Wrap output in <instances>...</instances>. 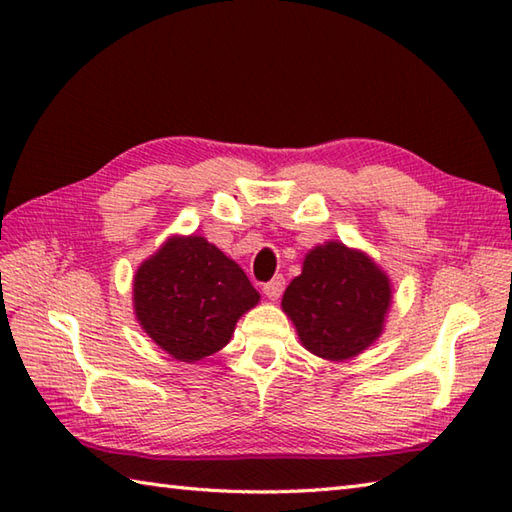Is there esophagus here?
Wrapping results in <instances>:
<instances>
[{
  "mask_svg": "<svg viewBox=\"0 0 512 512\" xmlns=\"http://www.w3.org/2000/svg\"><path fill=\"white\" fill-rule=\"evenodd\" d=\"M263 291H265V295H267L269 300H278L280 295H282V291H285V278H282V276L271 278L267 285L263 287Z\"/></svg>",
  "mask_w": 512,
  "mask_h": 512,
  "instance_id": "1",
  "label": "esophagus"
}]
</instances>
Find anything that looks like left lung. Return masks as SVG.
Here are the masks:
<instances>
[{
	"mask_svg": "<svg viewBox=\"0 0 512 512\" xmlns=\"http://www.w3.org/2000/svg\"><path fill=\"white\" fill-rule=\"evenodd\" d=\"M390 304V278L370 256L337 241L311 249L282 295L302 346L331 361L357 357L377 342Z\"/></svg>",
	"mask_w": 512,
	"mask_h": 512,
	"instance_id": "obj_1",
	"label": "left lung"
}]
</instances>
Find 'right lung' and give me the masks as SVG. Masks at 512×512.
I'll return each mask as SVG.
<instances>
[{"label": "right lung", "instance_id": "add662e5", "mask_svg": "<svg viewBox=\"0 0 512 512\" xmlns=\"http://www.w3.org/2000/svg\"><path fill=\"white\" fill-rule=\"evenodd\" d=\"M260 295L245 271L203 236H173L133 278V306L144 333L179 361L221 350L238 317Z\"/></svg>", "mask_w": 512, "mask_h": 512}]
</instances>
